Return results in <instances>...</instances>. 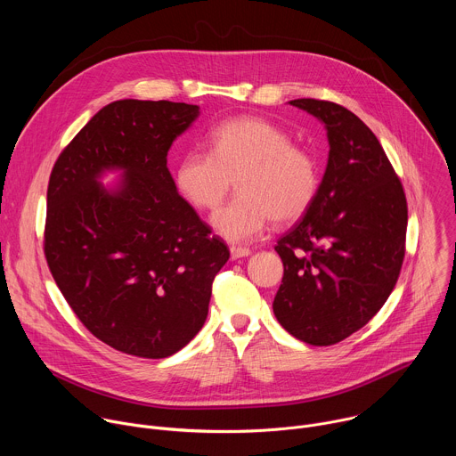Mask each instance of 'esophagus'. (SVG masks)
Returning <instances> with one entry per match:
<instances>
[{
  "instance_id": "34e87169",
  "label": "esophagus",
  "mask_w": 456,
  "mask_h": 456,
  "mask_svg": "<svg viewBox=\"0 0 456 456\" xmlns=\"http://www.w3.org/2000/svg\"><path fill=\"white\" fill-rule=\"evenodd\" d=\"M248 254H250V248H247V247H236V245L231 247V257L232 259H240V257H245Z\"/></svg>"
}]
</instances>
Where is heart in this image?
<instances>
[{"instance_id":"heart-1","label":"heart","mask_w":456,"mask_h":456,"mask_svg":"<svg viewBox=\"0 0 456 456\" xmlns=\"http://www.w3.org/2000/svg\"><path fill=\"white\" fill-rule=\"evenodd\" d=\"M208 153L191 151L176 162V191L192 208L216 209L236 176V197L218 209L213 227L229 241H250L273 220L290 224L319 191L315 157L292 144L287 129L262 117H238L211 129Z\"/></svg>"}]
</instances>
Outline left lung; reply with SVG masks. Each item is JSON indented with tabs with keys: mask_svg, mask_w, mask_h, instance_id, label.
Instances as JSON below:
<instances>
[{
	"mask_svg": "<svg viewBox=\"0 0 456 456\" xmlns=\"http://www.w3.org/2000/svg\"><path fill=\"white\" fill-rule=\"evenodd\" d=\"M327 127L330 153L317 197L274 247L283 280L273 308L314 346L336 345L380 310L406 252L404 187L371 129L341 104L290 101Z\"/></svg>",
	"mask_w": 456,
	"mask_h": 456,
	"instance_id": "left-lung-1",
	"label": "left lung"
}]
</instances>
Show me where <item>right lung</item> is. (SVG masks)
<instances>
[{"label": "right lung", "mask_w": 456, "mask_h": 456, "mask_svg": "<svg viewBox=\"0 0 456 456\" xmlns=\"http://www.w3.org/2000/svg\"><path fill=\"white\" fill-rule=\"evenodd\" d=\"M199 106L122 99L64 148L46 191L45 257L70 308L108 346L164 359L204 327L229 248L176 192L173 141ZM122 168L115 191L97 182Z\"/></svg>", "instance_id": "obj_1"}]
</instances>
